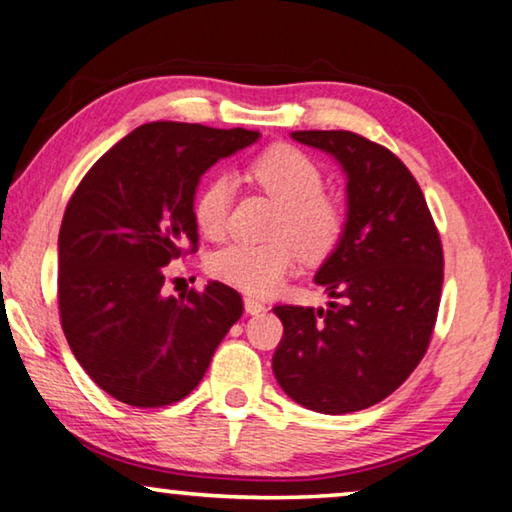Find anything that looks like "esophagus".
I'll list each match as a JSON object with an SVG mask.
<instances>
[{
  "label": "esophagus",
  "mask_w": 512,
  "mask_h": 512,
  "mask_svg": "<svg viewBox=\"0 0 512 512\" xmlns=\"http://www.w3.org/2000/svg\"><path fill=\"white\" fill-rule=\"evenodd\" d=\"M243 306H246V313L248 315H257V313H262L264 311V304L259 299H255V297H246L243 299Z\"/></svg>",
  "instance_id": "34e87169"
}]
</instances>
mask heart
<instances>
[{
    "mask_svg": "<svg viewBox=\"0 0 512 512\" xmlns=\"http://www.w3.org/2000/svg\"><path fill=\"white\" fill-rule=\"evenodd\" d=\"M255 181L280 204L271 243L234 241L208 257V271L222 283L248 294H269L280 287L294 269L297 253L304 259H322L338 246L345 215L334 197L322 192L325 178L318 164L294 146H271L250 164ZM234 181L229 174H215L201 185L192 204L199 232L222 234Z\"/></svg>",
    "mask_w": 512,
    "mask_h": 512,
    "instance_id": "heart-1",
    "label": "heart"
}]
</instances>
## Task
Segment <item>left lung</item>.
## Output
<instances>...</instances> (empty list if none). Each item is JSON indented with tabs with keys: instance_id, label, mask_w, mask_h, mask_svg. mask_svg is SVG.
I'll list each match as a JSON object with an SVG mask.
<instances>
[{
	"instance_id": "left-lung-1",
	"label": "left lung",
	"mask_w": 512,
	"mask_h": 512,
	"mask_svg": "<svg viewBox=\"0 0 512 512\" xmlns=\"http://www.w3.org/2000/svg\"><path fill=\"white\" fill-rule=\"evenodd\" d=\"M345 174V225L315 271L329 308L276 306L273 376L292 401L345 415L383 401L427 352L443 287V248L420 185L397 155L352 132H292Z\"/></svg>"
}]
</instances>
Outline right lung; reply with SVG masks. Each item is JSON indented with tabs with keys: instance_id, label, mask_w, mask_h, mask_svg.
<instances>
[{
	"instance_id": "add662e5",
	"label": "right lung",
	"mask_w": 512,
	"mask_h": 512,
	"mask_svg": "<svg viewBox=\"0 0 512 512\" xmlns=\"http://www.w3.org/2000/svg\"><path fill=\"white\" fill-rule=\"evenodd\" d=\"M259 139L250 129L148 122L95 162L64 211L57 297L69 348L106 394L160 408L190 394L241 318V294L211 280L167 297L164 269L197 246L201 176Z\"/></svg>"
}]
</instances>
